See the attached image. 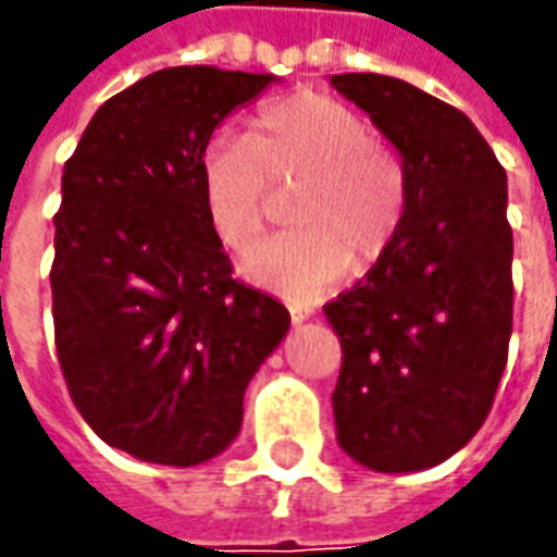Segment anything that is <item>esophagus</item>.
<instances>
[{
  "label": "esophagus",
  "instance_id": "34e87169",
  "mask_svg": "<svg viewBox=\"0 0 557 557\" xmlns=\"http://www.w3.org/2000/svg\"><path fill=\"white\" fill-rule=\"evenodd\" d=\"M310 319V310H298V307H292V322L295 325H301V322H307Z\"/></svg>",
  "mask_w": 557,
  "mask_h": 557
}]
</instances>
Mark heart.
<instances>
[{"instance_id":"heart-1","label":"heart","mask_w":557,"mask_h":557,"mask_svg":"<svg viewBox=\"0 0 557 557\" xmlns=\"http://www.w3.org/2000/svg\"><path fill=\"white\" fill-rule=\"evenodd\" d=\"M202 206L220 242L244 250L262 232L271 187L292 190L289 230L244 256V274L313 298L375 265L406 214V170L351 107L298 91L265 103L247 137L218 134L199 158Z\"/></svg>"}]
</instances>
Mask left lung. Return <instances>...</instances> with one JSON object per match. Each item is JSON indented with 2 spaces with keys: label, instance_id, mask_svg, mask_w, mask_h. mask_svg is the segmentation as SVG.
<instances>
[{
  "label": "left lung",
  "instance_id": "8db88e82",
  "mask_svg": "<svg viewBox=\"0 0 557 557\" xmlns=\"http://www.w3.org/2000/svg\"><path fill=\"white\" fill-rule=\"evenodd\" d=\"M331 86L373 119L406 170L397 238L325 304L343 346L337 442L373 471H423L474 438L507 363V172L466 113L411 83L337 74Z\"/></svg>",
  "mask_w": 557,
  "mask_h": 557
}]
</instances>
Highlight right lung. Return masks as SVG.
Instances as JSON below:
<instances>
[{
  "mask_svg": "<svg viewBox=\"0 0 557 557\" xmlns=\"http://www.w3.org/2000/svg\"><path fill=\"white\" fill-rule=\"evenodd\" d=\"M274 79L154 71L91 115L62 172L50 271L62 375L91 430L143 462L223 454L289 331L277 298L232 280L199 187L214 127Z\"/></svg>",
  "mask_w": 557,
  "mask_h": 557,
  "instance_id": "obj_1",
  "label": "right lung"
}]
</instances>
